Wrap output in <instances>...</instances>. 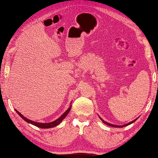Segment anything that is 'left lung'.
Listing matches in <instances>:
<instances>
[{
  "instance_id": "obj_1",
  "label": "left lung",
  "mask_w": 158,
  "mask_h": 158,
  "mask_svg": "<svg viewBox=\"0 0 158 158\" xmlns=\"http://www.w3.org/2000/svg\"><path fill=\"white\" fill-rule=\"evenodd\" d=\"M99 118H100V119L102 120V121L103 122V123H104L105 124H106V125H108V126H109V127H115V128H122V127H127V126H128V125H130V124H133V122H135L136 121V120L138 119V117H137V118H136L135 119H134V120H133V121L132 122H129V123H128V124H124V125H122V126H118V125H114V124H110V123H108V122H106V121H104V119H102L101 117H99Z\"/></svg>"
}]
</instances>
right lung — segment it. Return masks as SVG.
Masks as SVG:
<instances>
[{"label": "right lung", "mask_w": 158, "mask_h": 158, "mask_svg": "<svg viewBox=\"0 0 158 158\" xmlns=\"http://www.w3.org/2000/svg\"><path fill=\"white\" fill-rule=\"evenodd\" d=\"M71 108H72V106H71V103H70V107L68 108V110H65V113L63 114L61 117H59V118L56 119V120H54V121L49 122V123H40V122L31 121V120L27 119L25 117H24L21 113H20L18 110H16V109H15V110H16V113L19 114V116L21 117L23 119L25 120V121L27 122V123H29V124H32L34 126H36V127H37L41 128H53V127H56V126H58L60 124V123H61L63 121V120L64 119L65 117L67 116V114H68V113H69L70 110H71Z\"/></svg>", "instance_id": "1"}]
</instances>
